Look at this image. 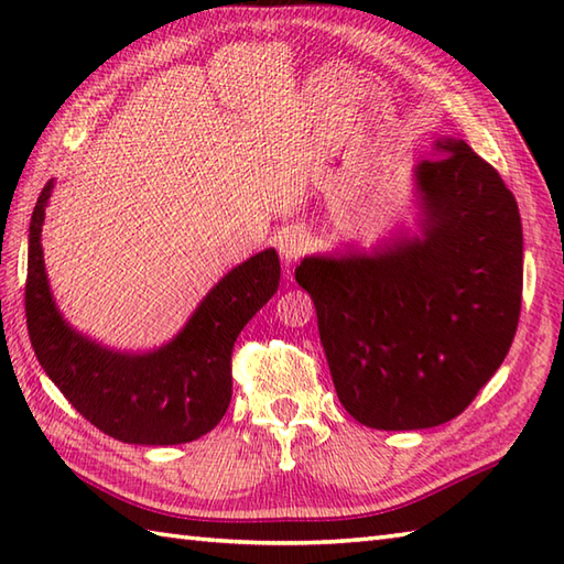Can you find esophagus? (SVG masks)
<instances>
[{"label": "esophagus", "instance_id": "34e87169", "mask_svg": "<svg viewBox=\"0 0 564 564\" xmlns=\"http://www.w3.org/2000/svg\"><path fill=\"white\" fill-rule=\"evenodd\" d=\"M307 247H310V235L301 225L283 227L279 237H275V249H279V254H281L285 267H291L293 261L301 259L307 251Z\"/></svg>", "mask_w": 564, "mask_h": 564}]
</instances>
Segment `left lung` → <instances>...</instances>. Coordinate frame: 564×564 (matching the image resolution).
Returning <instances> with one entry per match:
<instances>
[{"label": "left lung", "mask_w": 564, "mask_h": 564, "mask_svg": "<svg viewBox=\"0 0 564 564\" xmlns=\"http://www.w3.org/2000/svg\"><path fill=\"white\" fill-rule=\"evenodd\" d=\"M414 186L419 235L295 269L339 402L382 431L458 416L505 361L521 313V215L495 166L438 138Z\"/></svg>", "instance_id": "1"}]
</instances>
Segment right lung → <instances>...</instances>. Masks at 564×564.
<instances>
[{
    "instance_id": "obj_1",
    "label": "right lung",
    "mask_w": 564,
    "mask_h": 564,
    "mask_svg": "<svg viewBox=\"0 0 564 564\" xmlns=\"http://www.w3.org/2000/svg\"><path fill=\"white\" fill-rule=\"evenodd\" d=\"M53 186H43L31 215L26 275L29 337L47 378L87 422L123 443L176 446L208 434L232 398L230 358L239 332L279 291L275 249L227 271L160 349L113 351L84 337L55 305L41 247Z\"/></svg>"
}]
</instances>
